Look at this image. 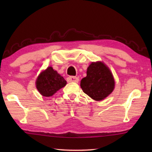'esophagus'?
<instances>
[{
    "mask_svg": "<svg viewBox=\"0 0 152 152\" xmlns=\"http://www.w3.org/2000/svg\"><path fill=\"white\" fill-rule=\"evenodd\" d=\"M67 81H68V82H75V83H78L79 79L76 76H69L67 78Z\"/></svg>",
    "mask_w": 152,
    "mask_h": 152,
    "instance_id": "34e87169",
    "label": "esophagus"
}]
</instances>
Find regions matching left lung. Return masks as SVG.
I'll return each instance as SVG.
<instances>
[{"label": "left lung", "mask_w": 152, "mask_h": 152, "mask_svg": "<svg viewBox=\"0 0 152 152\" xmlns=\"http://www.w3.org/2000/svg\"><path fill=\"white\" fill-rule=\"evenodd\" d=\"M86 76L82 78L80 86L84 93L95 101H101L113 92L115 81L112 73L101 61L92 62L87 69Z\"/></svg>", "instance_id": "8db88e82"}]
</instances>
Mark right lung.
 Segmentation results:
<instances>
[{"label":"right lung","mask_w":152,"mask_h":152,"mask_svg":"<svg viewBox=\"0 0 152 152\" xmlns=\"http://www.w3.org/2000/svg\"><path fill=\"white\" fill-rule=\"evenodd\" d=\"M66 81L51 67H48L38 76L36 87L44 96H51L66 85Z\"/></svg>","instance_id":"1"}]
</instances>
